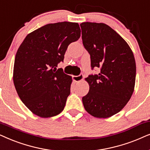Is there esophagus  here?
<instances>
[{
	"label": "esophagus",
	"mask_w": 150,
	"mask_h": 150,
	"mask_svg": "<svg viewBox=\"0 0 150 150\" xmlns=\"http://www.w3.org/2000/svg\"><path fill=\"white\" fill-rule=\"evenodd\" d=\"M83 79V74H79V75H74L73 76V79L75 81H76V82H79V81H82Z\"/></svg>",
	"instance_id": "34e87169"
}]
</instances>
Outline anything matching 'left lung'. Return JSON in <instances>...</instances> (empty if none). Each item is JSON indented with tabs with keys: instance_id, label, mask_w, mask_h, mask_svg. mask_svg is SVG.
Instances as JSON below:
<instances>
[{
	"instance_id": "1",
	"label": "left lung",
	"mask_w": 150,
	"mask_h": 150,
	"mask_svg": "<svg viewBox=\"0 0 150 150\" xmlns=\"http://www.w3.org/2000/svg\"><path fill=\"white\" fill-rule=\"evenodd\" d=\"M83 45L91 56V69L99 74L90 75L89 92L82 97L90 115L108 118L122 110L130 99L136 79V62L127 43L104 23L80 24Z\"/></svg>"
}]
</instances>
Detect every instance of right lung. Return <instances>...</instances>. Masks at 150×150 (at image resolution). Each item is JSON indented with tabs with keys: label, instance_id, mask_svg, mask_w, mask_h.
Wrapping results in <instances>:
<instances>
[{
	"label": "right lung",
	"instance_id": "1",
	"mask_svg": "<svg viewBox=\"0 0 150 150\" xmlns=\"http://www.w3.org/2000/svg\"><path fill=\"white\" fill-rule=\"evenodd\" d=\"M80 35L78 23L48 24L28 34L18 49L13 83L21 101L35 115L48 118L64 108L72 78L56 67Z\"/></svg>",
	"mask_w": 150,
	"mask_h": 150
}]
</instances>
